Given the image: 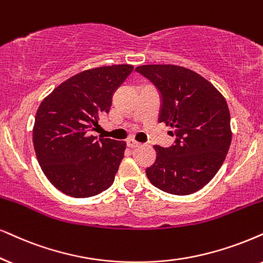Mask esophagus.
Returning a JSON list of instances; mask_svg holds the SVG:
<instances>
[{
    "mask_svg": "<svg viewBox=\"0 0 263 263\" xmlns=\"http://www.w3.org/2000/svg\"><path fill=\"white\" fill-rule=\"evenodd\" d=\"M127 147H129V148H136V147H139V145H141V143L139 142H137V141H135V139H127Z\"/></svg>",
    "mask_w": 263,
    "mask_h": 263,
    "instance_id": "obj_1",
    "label": "esophagus"
}]
</instances>
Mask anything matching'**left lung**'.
Instances as JSON below:
<instances>
[{"label": "left lung", "mask_w": 263, "mask_h": 263, "mask_svg": "<svg viewBox=\"0 0 263 263\" xmlns=\"http://www.w3.org/2000/svg\"><path fill=\"white\" fill-rule=\"evenodd\" d=\"M160 95L159 122L171 126L175 144L155 145V162L145 170L153 185L188 195L206 185L223 164L232 142L231 115L223 96L195 71L171 64L142 65Z\"/></svg>", "instance_id": "8db88e82"}]
</instances>
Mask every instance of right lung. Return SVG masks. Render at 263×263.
<instances>
[{"label": "right lung", "mask_w": 263, "mask_h": 263, "mask_svg": "<svg viewBox=\"0 0 263 263\" xmlns=\"http://www.w3.org/2000/svg\"><path fill=\"white\" fill-rule=\"evenodd\" d=\"M134 70L128 64L89 69L68 79L43 99L32 142L43 174L58 191L88 198L112 184L126 143L89 135L109 112L116 89Z\"/></svg>", "instance_id": "obj_1"}]
</instances>
